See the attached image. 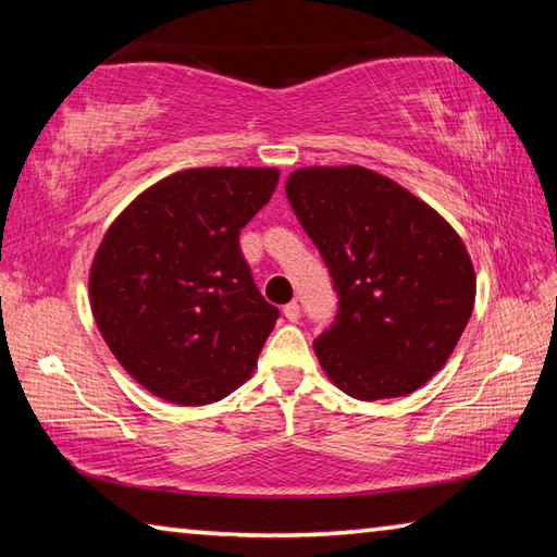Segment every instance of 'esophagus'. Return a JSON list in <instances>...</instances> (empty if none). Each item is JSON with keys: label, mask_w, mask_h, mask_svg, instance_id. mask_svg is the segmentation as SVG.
<instances>
[{"label": "esophagus", "mask_w": 557, "mask_h": 557, "mask_svg": "<svg viewBox=\"0 0 557 557\" xmlns=\"http://www.w3.org/2000/svg\"><path fill=\"white\" fill-rule=\"evenodd\" d=\"M282 314H285L287 322H297V319H299V305H297V301H289V305H285V309H282Z\"/></svg>", "instance_id": "1"}]
</instances>
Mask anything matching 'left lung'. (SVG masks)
I'll return each mask as SVG.
<instances>
[{
	"label": "left lung",
	"mask_w": 557,
	"mask_h": 557,
	"mask_svg": "<svg viewBox=\"0 0 557 557\" xmlns=\"http://www.w3.org/2000/svg\"><path fill=\"white\" fill-rule=\"evenodd\" d=\"M338 295L314 338L324 373L358 400L418 391L455 351L476 275L455 228L393 178L363 166H305L285 184Z\"/></svg>",
	"instance_id": "obj_1"
}]
</instances>
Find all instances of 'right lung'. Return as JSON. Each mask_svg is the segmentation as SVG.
<instances>
[{"instance_id":"obj_1","label":"right lung","mask_w":557,"mask_h":557,"mask_svg":"<svg viewBox=\"0 0 557 557\" xmlns=\"http://www.w3.org/2000/svg\"><path fill=\"white\" fill-rule=\"evenodd\" d=\"M277 169L201 166L122 211L90 268V309L132 379L157 398L209 405L250 379L280 309L260 295L240 231Z\"/></svg>"}]
</instances>
